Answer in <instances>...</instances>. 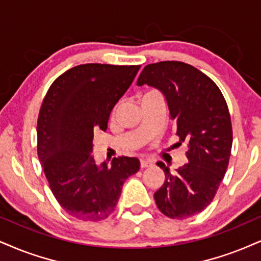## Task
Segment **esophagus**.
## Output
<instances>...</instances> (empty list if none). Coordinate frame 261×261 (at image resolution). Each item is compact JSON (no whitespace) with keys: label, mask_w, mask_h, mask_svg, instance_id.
Listing matches in <instances>:
<instances>
[{"label":"esophagus","mask_w":261,"mask_h":261,"mask_svg":"<svg viewBox=\"0 0 261 261\" xmlns=\"http://www.w3.org/2000/svg\"><path fill=\"white\" fill-rule=\"evenodd\" d=\"M152 166V162L146 159H140V167L141 168H147V167Z\"/></svg>","instance_id":"obj_1"}]
</instances>
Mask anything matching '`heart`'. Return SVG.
Segmentation results:
<instances>
[{
    "label": "heart",
    "mask_w": 261,
    "mask_h": 261,
    "mask_svg": "<svg viewBox=\"0 0 261 261\" xmlns=\"http://www.w3.org/2000/svg\"><path fill=\"white\" fill-rule=\"evenodd\" d=\"M150 93H151V92H150Z\"/></svg>",
    "instance_id": "obj_1"
}]
</instances>
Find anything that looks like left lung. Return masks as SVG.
<instances>
[{"label": "left lung", "instance_id": "left-lung-1", "mask_svg": "<svg viewBox=\"0 0 261 261\" xmlns=\"http://www.w3.org/2000/svg\"><path fill=\"white\" fill-rule=\"evenodd\" d=\"M138 86H152L166 96L176 124L179 145L185 143L189 162L170 173L153 195L157 207L170 219H186L201 213L217 195L232 147L229 108L213 80L192 65L167 60L144 67Z\"/></svg>", "mask_w": 261, "mask_h": 261}]
</instances>
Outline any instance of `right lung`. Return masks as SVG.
I'll use <instances>...</instances> for the list:
<instances>
[{
	"label": "right lung",
	"mask_w": 261,
	"mask_h": 261,
	"mask_svg": "<svg viewBox=\"0 0 261 261\" xmlns=\"http://www.w3.org/2000/svg\"><path fill=\"white\" fill-rule=\"evenodd\" d=\"M140 65L82 64L50 85L37 120V155L58 203L83 221L104 220L115 211L122 186L140 168L120 156L96 166L93 138L108 129L110 114Z\"/></svg>",
	"instance_id": "1"
}]
</instances>
